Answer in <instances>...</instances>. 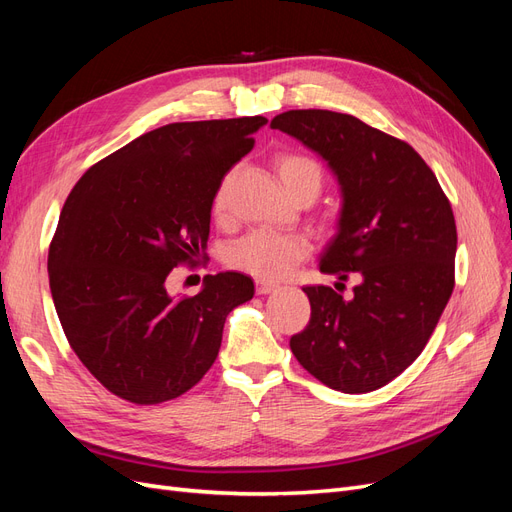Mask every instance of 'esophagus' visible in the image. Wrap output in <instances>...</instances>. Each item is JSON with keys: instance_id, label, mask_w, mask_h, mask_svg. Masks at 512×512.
I'll return each instance as SVG.
<instances>
[{"instance_id": "1", "label": "esophagus", "mask_w": 512, "mask_h": 512, "mask_svg": "<svg viewBox=\"0 0 512 512\" xmlns=\"http://www.w3.org/2000/svg\"><path fill=\"white\" fill-rule=\"evenodd\" d=\"M275 290H277V284H273V282H265V280L256 282V292L258 294H271Z\"/></svg>"}]
</instances>
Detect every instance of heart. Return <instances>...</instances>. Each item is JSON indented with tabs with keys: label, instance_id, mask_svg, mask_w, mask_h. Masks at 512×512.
<instances>
[{
	"label": "heart",
	"instance_id": "obj_1",
	"mask_svg": "<svg viewBox=\"0 0 512 512\" xmlns=\"http://www.w3.org/2000/svg\"><path fill=\"white\" fill-rule=\"evenodd\" d=\"M277 175H280L284 188L290 194L301 188H314L320 192L322 168L305 153H282L277 158ZM222 211L224 192L220 190L213 198V213L222 215ZM307 254L309 243L305 237L260 228L247 232L245 237L232 243L226 252V262L232 269L250 273L258 277V280H282Z\"/></svg>",
	"mask_w": 512,
	"mask_h": 512
}]
</instances>
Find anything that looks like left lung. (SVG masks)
Listing matches in <instances>:
<instances>
[{
  "mask_svg": "<svg viewBox=\"0 0 512 512\" xmlns=\"http://www.w3.org/2000/svg\"><path fill=\"white\" fill-rule=\"evenodd\" d=\"M282 130L316 151L342 188L337 235L320 271L344 286H305L312 316L290 337L297 361L342 393H369L416 361L455 288V215L433 170L399 138L344 113L286 111ZM335 286V288H337Z\"/></svg>",
  "mask_w": 512,
  "mask_h": 512,
  "instance_id": "8db88e82",
  "label": "left lung"
}]
</instances>
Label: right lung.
<instances>
[{
  "label": "right lung",
  "mask_w": 512,
  "mask_h": 512,
  "mask_svg": "<svg viewBox=\"0 0 512 512\" xmlns=\"http://www.w3.org/2000/svg\"><path fill=\"white\" fill-rule=\"evenodd\" d=\"M265 117L168 123L91 166L49 247V284L72 350L104 389L138 406L200 382L226 316L254 297L252 277L207 275L194 297L166 277L207 250L224 175L252 151Z\"/></svg>",
  "instance_id": "right-lung-1"
}]
</instances>
